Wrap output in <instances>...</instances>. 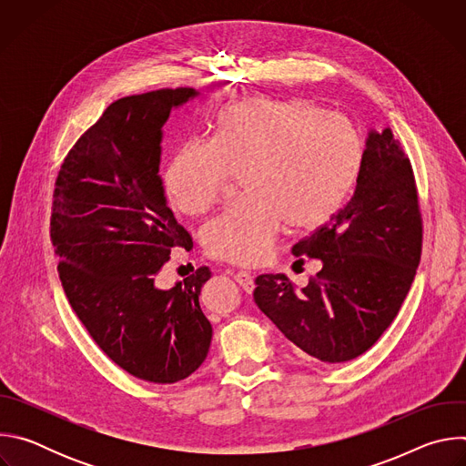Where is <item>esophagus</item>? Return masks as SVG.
Listing matches in <instances>:
<instances>
[{
    "instance_id": "esophagus-1",
    "label": "esophagus",
    "mask_w": 466,
    "mask_h": 466,
    "mask_svg": "<svg viewBox=\"0 0 466 466\" xmlns=\"http://www.w3.org/2000/svg\"><path fill=\"white\" fill-rule=\"evenodd\" d=\"M236 280L239 282V286L245 289V291H252L254 289V277L248 273V271H238L236 275Z\"/></svg>"
}]
</instances>
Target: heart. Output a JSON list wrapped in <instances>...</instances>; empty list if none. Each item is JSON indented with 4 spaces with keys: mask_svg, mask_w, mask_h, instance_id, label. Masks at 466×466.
Masks as SVG:
<instances>
[{
    "mask_svg": "<svg viewBox=\"0 0 466 466\" xmlns=\"http://www.w3.org/2000/svg\"><path fill=\"white\" fill-rule=\"evenodd\" d=\"M361 162L356 130L339 114L309 103L245 97L219 114L212 140L189 142L167 164L171 207L205 214L230 177H243L247 201L203 230L221 261L256 265L269 256L284 225L315 228L343 205Z\"/></svg>",
    "mask_w": 466,
    "mask_h": 466,
    "instance_id": "1",
    "label": "heart"
}]
</instances>
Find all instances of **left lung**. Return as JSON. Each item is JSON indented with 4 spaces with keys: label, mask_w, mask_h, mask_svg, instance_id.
<instances>
[{
    "label": "left lung",
    "mask_w": 466,
    "mask_h": 466,
    "mask_svg": "<svg viewBox=\"0 0 466 466\" xmlns=\"http://www.w3.org/2000/svg\"><path fill=\"white\" fill-rule=\"evenodd\" d=\"M422 223L410 158L390 127L370 128L356 189L343 210L293 245L322 263L295 289L284 273L259 275L254 302L297 356L343 363L367 352L400 309L419 268Z\"/></svg>",
    "instance_id": "obj_1"
}]
</instances>
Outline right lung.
I'll return each mask as SVG.
<instances>
[{
	"instance_id": "1",
	"label": "right lung",
	"mask_w": 466,
	"mask_h": 466,
	"mask_svg": "<svg viewBox=\"0 0 466 466\" xmlns=\"http://www.w3.org/2000/svg\"><path fill=\"white\" fill-rule=\"evenodd\" d=\"M201 96L166 88L114 101L66 157L55 187L51 239L74 311L123 370L175 383L208 356L212 324L198 304L210 271L171 289L157 275L189 234L167 207L160 177L171 110Z\"/></svg>"
}]
</instances>
